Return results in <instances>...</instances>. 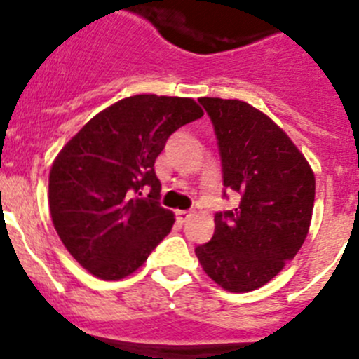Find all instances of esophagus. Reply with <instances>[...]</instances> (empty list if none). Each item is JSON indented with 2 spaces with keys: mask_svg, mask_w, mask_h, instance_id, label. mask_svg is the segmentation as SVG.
I'll use <instances>...</instances> for the list:
<instances>
[{
  "mask_svg": "<svg viewBox=\"0 0 359 359\" xmlns=\"http://www.w3.org/2000/svg\"><path fill=\"white\" fill-rule=\"evenodd\" d=\"M189 217H190V212H187V210H176V220L180 222V224L187 222Z\"/></svg>",
  "mask_w": 359,
  "mask_h": 359,
  "instance_id": "obj_1",
  "label": "esophagus"
}]
</instances>
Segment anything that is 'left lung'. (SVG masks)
<instances>
[{"label":"left lung","mask_w":359,"mask_h":359,"mask_svg":"<svg viewBox=\"0 0 359 359\" xmlns=\"http://www.w3.org/2000/svg\"><path fill=\"white\" fill-rule=\"evenodd\" d=\"M199 103L215 130L224 187L240 194V203L215 213V231L208 244L196 248L197 259L224 290H256L304 244L315 174L290 137L263 111L238 100L199 97Z\"/></svg>","instance_id":"8db88e82"}]
</instances>
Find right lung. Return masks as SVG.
Instances as JSON below:
<instances>
[{
  "mask_svg": "<svg viewBox=\"0 0 359 359\" xmlns=\"http://www.w3.org/2000/svg\"><path fill=\"white\" fill-rule=\"evenodd\" d=\"M199 117L190 97L139 94L94 115L62 147L49 170V212L62 244L92 276L126 278L169 235L174 213L158 201L154 160Z\"/></svg>",
  "mask_w": 359,
  "mask_h": 359,
  "instance_id": "obj_1",
  "label": "right lung"
}]
</instances>
